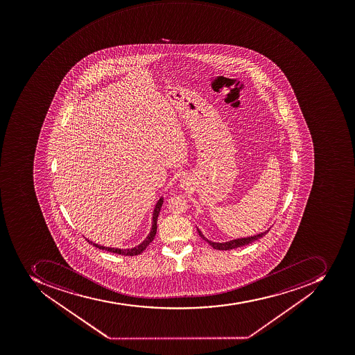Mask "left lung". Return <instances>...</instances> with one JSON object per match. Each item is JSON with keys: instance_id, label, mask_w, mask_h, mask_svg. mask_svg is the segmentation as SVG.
<instances>
[{"instance_id": "1", "label": "left lung", "mask_w": 355, "mask_h": 355, "mask_svg": "<svg viewBox=\"0 0 355 355\" xmlns=\"http://www.w3.org/2000/svg\"><path fill=\"white\" fill-rule=\"evenodd\" d=\"M197 230H198L199 236H200L205 241L208 242L214 249H217V250H231V249H236V248L242 247V245H249L251 242L261 239L262 236H266V234H268V231H264V232L256 234V236H247V238H241V239L231 240V241L228 242H212L207 239L206 236L201 234V231L199 230L198 228H197Z\"/></svg>"}]
</instances>
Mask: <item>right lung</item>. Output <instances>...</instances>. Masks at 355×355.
<instances>
[{
	"instance_id": "add662e5",
	"label": "right lung",
	"mask_w": 355,
	"mask_h": 355,
	"mask_svg": "<svg viewBox=\"0 0 355 355\" xmlns=\"http://www.w3.org/2000/svg\"><path fill=\"white\" fill-rule=\"evenodd\" d=\"M162 202H164V198L162 197V198L158 200V202H157L156 207H155L154 214H153V225H151L150 232H149L147 238L141 242V245H136V247L132 248V249H119V248L104 247V245H97V243H94L93 241H89L88 239L86 240H87V242H89L92 245L98 248L101 250L117 253V254H121V256H138V254H141V253L145 250L146 248L148 247L149 243L154 240L155 236H156L157 219H158V214H159L160 209H162Z\"/></svg>"
}]
</instances>
